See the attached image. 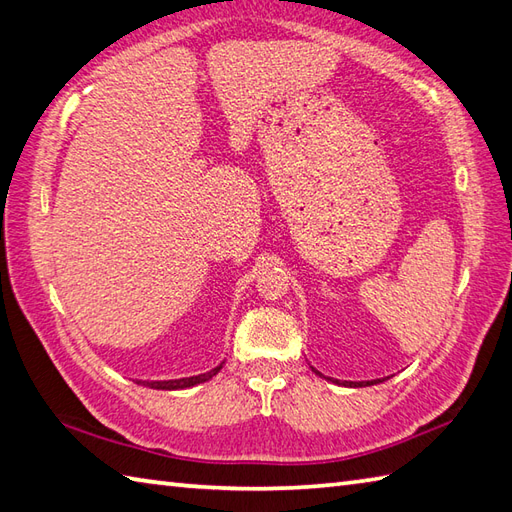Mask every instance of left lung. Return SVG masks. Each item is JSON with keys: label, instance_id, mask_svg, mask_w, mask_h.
<instances>
[{"label": "left lung", "instance_id": "1", "mask_svg": "<svg viewBox=\"0 0 512 512\" xmlns=\"http://www.w3.org/2000/svg\"><path fill=\"white\" fill-rule=\"evenodd\" d=\"M320 375V373H318ZM329 379V377H327ZM331 382L336 384H342V386H371V384H379V379H375V382H338V379H331Z\"/></svg>", "mask_w": 512, "mask_h": 512}]
</instances>
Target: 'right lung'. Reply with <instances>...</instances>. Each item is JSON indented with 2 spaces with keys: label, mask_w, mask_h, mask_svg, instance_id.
Wrapping results in <instances>:
<instances>
[{
  "label": "right lung",
  "mask_w": 512,
  "mask_h": 512,
  "mask_svg": "<svg viewBox=\"0 0 512 512\" xmlns=\"http://www.w3.org/2000/svg\"><path fill=\"white\" fill-rule=\"evenodd\" d=\"M222 368L216 366L213 371L209 373H202V375H196V377H185V379H170V382H137V384H144V386H150V388H157V390H178V388H189V386H196V384H202L207 382V379H211L213 375H218V371Z\"/></svg>",
  "instance_id": "1"
}]
</instances>
